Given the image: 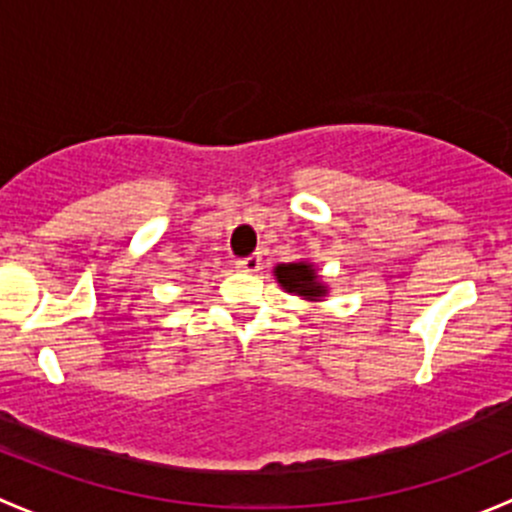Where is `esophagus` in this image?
<instances>
[{"mask_svg":"<svg viewBox=\"0 0 512 512\" xmlns=\"http://www.w3.org/2000/svg\"><path fill=\"white\" fill-rule=\"evenodd\" d=\"M235 265H237V270H240V272H257L262 267V257L260 255L240 257V260H237Z\"/></svg>","mask_w":512,"mask_h":512,"instance_id":"34e87169","label":"esophagus"}]
</instances>
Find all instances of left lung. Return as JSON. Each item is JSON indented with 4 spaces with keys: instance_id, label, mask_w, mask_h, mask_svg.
<instances>
[{
    "instance_id": "8db88e82",
    "label": "left lung",
    "mask_w": 512,
    "mask_h": 512,
    "mask_svg": "<svg viewBox=\"0 0 512 512\" xmlns=\"http://www.w3.org/2000/svg\"><path fill=\"white\" fill-rule=\"evenodd\" d=\"M275 277L285 292L297 294V297L309 299V302H319L327 294V287L319 282V275L312 262H287V265H277Z\"/></svg>"
}]
</instances>
